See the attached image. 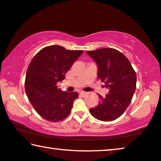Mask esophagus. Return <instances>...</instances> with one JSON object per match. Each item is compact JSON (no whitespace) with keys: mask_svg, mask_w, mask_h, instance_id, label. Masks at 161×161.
<instances>
[{"mask_svg":"<svg viewBox=\"0 0 161 161\" xmlns=\"http://www.w3.org/2000/svg\"><path fill=\"white\" fill-rule=\"evenodd\" d=\"M80 95H82V96H85L87 95V92H80Z\"/></svg>","mask_w":161,"mask_h":161,"instance_id":"1","label":"esophagus"}]
</instances>
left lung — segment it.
Instances as JSON below:
<instances>
[{
	"instance_id": "8db88e82",
	"label": "left lung",
	"mask_w": 161,
	"mask_h": 161,
	"mask_svg": "<svg viewBox=\"0 0 161 161\" xmlns=\"http://www.w3.org/2000/svg\"><path fill=\"white\" fill-rule=\"evenodd\" d=\"M97 65V77L103 81L108 93L93 108L91 115L103 121H111L121 116L132 100L136 75L130 61L119 50L101 48L87 51Z\"/></svg>"
}]
</instances>
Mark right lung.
<instances>
[{
    "mask_svg": "<svg viewBox=\"0 0 161 161\" xmlns=\"http://www.w3.org/2000/svg\"><path fill=\"white\" fill-rule=\"evenodd\" d=\"M82 53L50 45L33 57L26 74L25 87L29 100L42 118L58 122L70 114L79 94L64 92L57 83L65 79V74Z\"/></svg>",
    "mask_w": 161,
    "mask_h": 161,
    "instance_id": "right-lung-1",
    "label": "right lung"
}]
</instances>
